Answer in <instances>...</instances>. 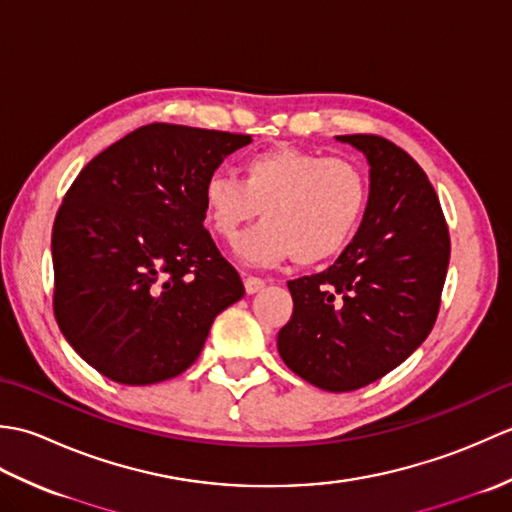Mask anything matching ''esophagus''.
<instances>
[{
  "mask_svg": "<svg viewBox=\"0 0 512 512\" xmlns=\"http://www.w3.org/2000/svg\"><path fill=\"white\" fill-rule=\"evenodd\" d=\"M264 286H266V281L262 277H253V275L244 277V288L248 295H255V292H259Z\"/></svg>",
  "mask_w": 512,
  "mask_h": 512,
  "instance_id": "obj_1",
  "label": "esophagus"
}]
</instances>
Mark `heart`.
I'll list each match as a JSON object with an SVG mask.
<instances>
[{
	"label": "heart",
	"instance_id": "obj_1",
	"mask_svg": "<svg viewBox=\"0 0 512 512\" xmlns=\"http://www.w3.org/2000/svg\"><path fill=\"white\" fill-rule=\"evenodd\" d=\"M206 224L215 237L235 242L262 213L264 224L237 244L246 264L292 262L317 266L352 242L369 202V180L350 158L299 147L250 156L244 178L211 173L202 191Z\"/></svg>",
	"mask_w": 512,
	"mask_h": 512
}]
</instances>
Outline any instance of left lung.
Masks as SVG:
<instances>
[{
	"label": "left lung",
	"mask_w": 512,
	"mask_h": 512,
	"mask_svg": "<svg viewBox=\"0 0 512 512\" xmlns=\"http://www.w3.org/2000/svg\"><path fill=\"white\" fill-rule=\"evenodd\" d=\"M369 160V204L354 242L317 275L288 281L290 321L279 330L284 363L325 391L383 378L436 325L451 237L427 173L376 134L339 136Z\"/></svg>",
	"instance_id": "left-lung-1"
}]
</instances>
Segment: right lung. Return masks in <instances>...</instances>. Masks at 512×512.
I'll return each mask as SVG.
<instances>
[{
  "mask_svg": "<svg viewBox=\"0 0 512 512\" xmlns=\"http://www.w3.org/2000/svg\"><path fill=\"white\" fill-rule=\"evenodd\" d=\"M248 134L151 123L81 169L52 226V310L85 363L154 385L195 363L244 297L204 228V182Z\"/></svg>",
  "mask_w": 512,
  "mask_h": 512,
  "instance_id": "obj_1",
  "label": "right lung"
}]
</instances>
